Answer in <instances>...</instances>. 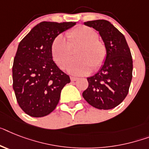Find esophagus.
Here are the masks:
<instances>
[{
  "instance_id": "obj_1",
  "label": "esophagus",
  "mask_w": 149,
  "mask_h": 149,
  "mask_svg": "<svg viewBox=\"0 0 149 149\" xmlns=\"http://www.w3.org/2000/svg\"><path fill=\"white\" fill-rule=\"evenodd\" d=\"M77 79H78V78H77V77H71V81H77Z\"/></svg>"
}]
</instances>
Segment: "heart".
<instances>
[{
	"instance_id": "b5f03b06",
	"label": "heart",
	"mask_w": 149,
	"mask_h": 149,
	"mask_svg": "<svg viewBox=\"0 0 149 149\" xmlns=\"http://www.w3.org/2000/svg\"><path fill=\"white\" fill-rule=\"evenodd\" d=\"M68 40L62 35L56 36L51 44L52 59L60 68L64 69L72 58V49L76 52L77 59L68 65L67 69L74 75H84L97 71L107 58V48L97 39V33L87 26H78L67 33Z\"/></svg>"
}]
</instances>
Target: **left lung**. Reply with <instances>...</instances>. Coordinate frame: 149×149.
I'll list each match as a JSON object with an SVG mask.
<instances>
[{"instance_id":"obj_1","label":"left lung","mask_w":149,"mask_h":149,"mask_svg":"<svg viewBox=\"0 0 149 149\" xmlns=\"http://www.w3.org/2000/svg\"><path fill=\"white\" fill-rule=\"evenodd\" d=\"M99 32L107 48L102 68L88 77V88L82 96L99 110H110L121 104L129 93L132 77V58L125 36L105 19L84 22Z\"/></svg>"}]
</instances>
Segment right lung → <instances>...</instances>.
<instances>
[{
	"mask_svg": "<svg viewBox=\"0 0 149 149\" xmlns=\"http://www.w3.org/2000/svg\"><path fill=\"white\" fill-rule=\"evenodd\" d=\"M75 22H42L22 39L13 59V88L17 103L26 113L42 117L58 104L69 76L58 68L51 55L54 38Z\"/></svg>",
	"mask_w": 149,
	"mask_h": 149,
	"instance_id": "1",
	"label": "right lung"
}]
</instances>
